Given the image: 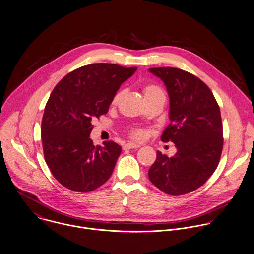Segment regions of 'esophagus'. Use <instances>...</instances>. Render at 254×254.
Instances as JSON below:
<instances>
[{
    "mask_svg": "<svg viewBox=\"0 0 254 254\" xmlns=\"http://www.w3.org/2000/svg\"><path fill=\"white\" fill-rule=\"evenodd\" d=\"M137 148H140V145H138V144H134V143H129V144H126V145L124 146V150L137 149Z\"/></svg>",
    "mask_w": 254,
    "mask_h": 254,
    "instance_id": "obj_1",
    "label": "esophagus"
}]
</instances>
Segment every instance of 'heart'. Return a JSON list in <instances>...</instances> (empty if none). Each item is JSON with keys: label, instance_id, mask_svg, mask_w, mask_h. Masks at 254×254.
I'll return each mask as SVG.
<instances>
[{"label": "heart", "instance_id": "b5f03b06", "mask_svg": "<svg viewBox=\"0 0 254 254\" xmlns=\"http://www.w3.org/2000/svg\"><path fill=\"white\" fill-rule=\"evenodd\" d=\"M143 91H144V94H145V97L147 99V101L149 100H152L154 98H157V97H160V96H165V93H164V90L163 88L160 86V85H156V84H147V85L143 86ZM122 95V91L119 90L117 91L112 100H111V103L113 105L117 104L120 97ZM129 135L131 138L135 139V140H140L143 138L144 136V133L141 131V130H138V129H133L129 132Z\"/></svg>", "mask_w": 254, "mask_h": 254}]
</instances>
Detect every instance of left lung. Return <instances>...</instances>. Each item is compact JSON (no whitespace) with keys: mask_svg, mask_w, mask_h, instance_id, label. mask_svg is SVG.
Returning a JSON list of instances; mask_svg holds the SVG:
<instances>
[{"mask_svg":"<svg viewBox=\"0 0 254 254\" xmlns=\"http://www.w3.org/2000/svg\"><path fill=\"white\" fill-rule=\"evenodd\" d=\"M150 72L167 86L170 123L161 139L172 142L177 153L169 157L158 151L149 178L167 194H187L202 186L219 165L224 144L220 107L209 86L191 73L172 67Z\"/></svg>","mask_w":254,"mask_h":254,"instance_id":"8db88e82","label":"left lung"}]
</instances>
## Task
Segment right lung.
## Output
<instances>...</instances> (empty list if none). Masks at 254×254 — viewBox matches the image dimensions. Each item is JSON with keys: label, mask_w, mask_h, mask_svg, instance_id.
I'll return each instance as SVG.
<instances>
[{"label": "right lung", "mask_w": 254, "mask_h": 254, "mask_svg": "<svg viewBox=\"0 0 254 254\" xmlns=\"http://www.w3.org/2000/svg\"><path fill=\"white\" fill-rule=\"evenodd\" d=\"M137 67L94 63L66 75L52 90L41 122L45 162L66 188L89 192L112 174L121 147L105 141L95 147L89 134L91 119L107 113L120 85Z\"/></svg>", "instance_id": "1"}]
</instances>
